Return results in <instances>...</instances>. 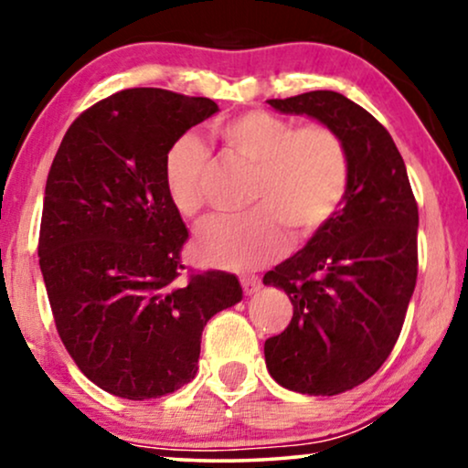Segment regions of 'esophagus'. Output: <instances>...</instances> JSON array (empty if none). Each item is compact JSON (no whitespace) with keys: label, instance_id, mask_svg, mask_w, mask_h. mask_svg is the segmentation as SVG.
<instances>
[{"label":"esophagus","instance_id":"obj_1","mask_svg":"<svg viewBox=\"0 0 468 468\" xmlns=\"http://www.w3.org/2000/svg\"><path fill=\"white\" fill-rule=\"evenodd\" d=\"M240 283L247 296H253V293H258L261 290V281L258 277H242Z\"/></svg>","mask_w":468,"mask_h":468}]
</instances>
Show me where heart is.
I'll list each match as a JSON object with an SVG mask.
<instances>
[{
  "mask_svg": "<svg viewBox=\"0 0 468 468\" xmlns=\"http://www.w3.org/2000/svg\"><path fill=\"white\" fill-rule=\"evenodd\" d=\"M219 138L236 155L255 165L249 202L253 210L213 217L197 229L196 258L215 268L247 271L272 260L285 247L283 220L306 236L336 213L349 185V157L335 132L324 125L296 127L264 111L229 119ZM208 153L196 136H183L164 157V187L183 217L202 208V181Z\"/></svg>",
  "mask_w": 468,
  "mask_h": 468,
  "instance_id": "b5f03b06",
  "label": "heart"
}]
</instances>
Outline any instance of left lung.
I'll return each instance as SVG.
<instances>
[{
  "instance_id": "obj_1",
  "label": "left lung",
  "mask_w": 468,
  "mask_h": 468,
  "mask_svg": "<svg viewBox=\"0 0 468 468\" xmlns=\"http://www.w3.org/2000/svg\"><path fill=\"white\" fill-rule=\"evenodd\" d=\"M268 104L328 127L349 157L336 213L264 274L293 304L264 345L268 373L292 392L335 396L373 377L399 341L418 279V204L392 136L356 101L309 91Z\"/></svg>"
}]
</instances>
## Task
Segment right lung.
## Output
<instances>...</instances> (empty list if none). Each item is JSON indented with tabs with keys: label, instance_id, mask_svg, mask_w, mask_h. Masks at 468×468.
Returning a JSON list of instances; mask_svg holds the SVG:
<instances>
[{
	"label": "right lung",
	"instance_id": "add662e5",
	"mask_svg": "<svg viewBox=\"0 0 468 468\" xmlns=\"http://www.w3.org/2000/svg\"><path fill=\"white\" fill-rule=\"evenodd\" d=\"M215 112L208 98L127 89L82 112L50 165L37 255L57 332L119 399L189 383L204 325L242 300L236 274L178 281L187 228L164 187L165 153Z\"/></svg>",
	"mask_w": 468,
	"mask_h": 468
}]
</instances>
